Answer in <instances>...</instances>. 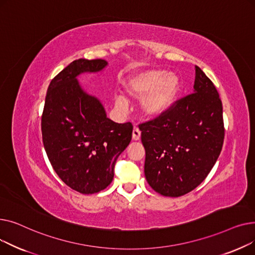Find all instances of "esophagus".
I'll return each mask as SVG.
<instances>
[{
	"label": "esophagus",
	"mask_w": 255,
	"mask_h": 255,
	"mask_svg": "<svg viewBox=\"0 0 255 255\" xmlns=\"http://www.w3.org/2000/svg\"><path fill=\"white\" fill-rule=\"evenodd\" d=\"M132 138H133V140H139V138H140V130L137 127L133 128Z\"/></svg>",
	"instance_id": "34e87169"
}]
</instances>
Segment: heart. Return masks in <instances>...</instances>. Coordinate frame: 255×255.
Listing matches in <instances>:
<instances>
[{"mask_svg":"<svg viewBox=\"0 0 255 255\" xmlns=\"http://www.w3.org/2000/svg\"><path fill=\"white\" fill-rule=\"evenodd\" d=\"M180 89L179 76L161 69L139 71L129 76L123 84L124 93L133 100H140L142 115L150 119L165 114L175 102ZM115 104L120 111L127 110V101L122 95L116 97Z\"/></svg>","mask_w":255,"mask_h":255,"instance_id":"1","label":"heart"}]
</instances>
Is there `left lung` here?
<instances>
[{
    "label": "left lung",
    "instance_id": "left-lung-1",
    "mask_svg": "<svg viewBox=\"0 0 255 255\" xmlns=\"http://www.w3.org/2000/svg\"><path fill=\"white\" fill-rule=\"evenodd\" d=\"M193 93L139 126L144 176L159 194L182 196L202 183L220 155L224 126L219 94L195 66Z\"/></svg>",
    "mask_w": 255,
    "mask_h": 255
}]
</instances>
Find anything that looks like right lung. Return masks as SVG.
I'll use <instances>...</instances> for the list:
<instances>
[{
    "label": "right lung",
    "instance_id": "obj_1",
    "mask_svg": "<svg viewBox=\"0 0 255 255\" xmlns=\"http://www.w3.org/2000/svg\"><path fill=\"white\" fill-rule=\"evenodd\" d=\"M106 66L101 59L70 63L50 82L41 119L52 168L67 186L83 194L97 193L112 183L116 160L132 137V124L107 118L101 101L77 80L80 74L97 73Z\"/></svg>",
    "mask_w": 255,
    "mask_h": 255
}]
</instances>
